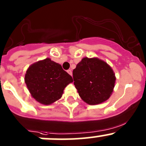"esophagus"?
Returning <instances> with one entry per match:
<instances>
[{
    "mask_svg": "<svg viewBox=\"0 0 146 146\" xmlns=\"http://www.w3.org/2000/svg\"><path fill=\"white\" fill-rule=\"evenodd\" d=\"M67 72H68V74L70 75V76H72V74H73V73H72V70H70H70H68Z\"/></svg>",
    "mask_w": 146,
    "mask_h": 146,
    "instance_id": "1",
    "label": "esophagus"
}]
</instances>
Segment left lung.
I'll list each match as a JSON object with an SVG mask.
<instances>
[{"instance_id":"obj_1","label":"left lung","mask_w":146,"mask_h":146,"mask_svg":"<svg viewBox=\"0 0 146 146\" xmlns=\"http://www.w3.org/2000/svg\"><path fill=\"white\" fill-rule=\"evenodd\" d=\"M74 85L82 100L89 105L106 101L115 87L112 68L98 58L85 57L73 71Z\"/></svg>"}]
</instances>
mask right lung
Segmentation results:
<instances>
[{
    "label": "right lung",
    "instance_id": "right-lung-1",
    "mask_svg": "<svg viewBox=\"0 0 146 146\" xmlns=\"http://www.w3.org/2000/svg\"><path fill=\"white\" fill-rule=\"evenodd\" d=\"M73 81L62 66L49 58L33 63L25 75V83L31 96L43 105L59 100L65 88Z\"/></svg>",
    "mask_w": 146,
    "mask_h": 146
}]
</instances>
